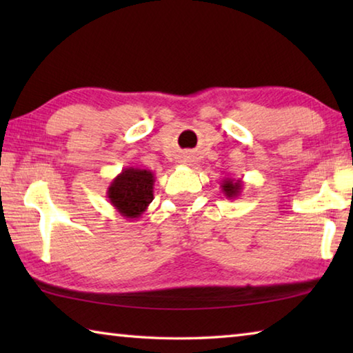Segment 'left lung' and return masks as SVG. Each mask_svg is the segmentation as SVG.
Instances as JSON below:
<instances>
[{
  "label": "left lung",
  "mask_w": 353,
  "mask_h": 353,
  "mask_svg": "<svg viewBox=\"0 0 353 353\" xmlns=\"http://www.w3.org/2000/svg\"><path fill=\"white\" fill-rule=\"evenodd\" d=\"M243 190V181L241 179H232L225 177L223 183H221V191H223L227 199H236L241 194Z\"/></svg>",
  "instance_id": "left-lung-1"
}]
</instances>
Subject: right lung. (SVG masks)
I'll return each mask as SVG.
<instances>
[{"label": "right lung", "instance_id": "add662e5", "mask_svg": "<svg viewBox=\"0 0 353 353\" xmlns=\"http://www.w3.org/2000/svg\"><path fill=\"white\" fill-rule=\"evenodd\" d=\"M154 172L128 166L110 182L107 198L126 219H139L154 199Z\"/></svg>", "mask_w": 353, "mask_h": 353}]
</instances>
